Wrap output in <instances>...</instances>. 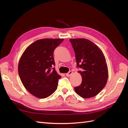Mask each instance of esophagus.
<instances>
[{"label": "esophagus", "instance_id": "34e87169", "mask_svg": "<svg viewBox=\"0 0 128 128\" xmlns=\"http://www.w3.org/2000/svg\"><path fill=\"white\" fill-rule=\"evenodd\" d=\"M72 70H70V71H69L68 73H67L66 75V76L67 77H69V76H70L72 75Z\"/></svg>", "mask_w": 128, "mask_h": 128}]
</instances>
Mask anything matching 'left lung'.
Instances as JSON below:
<instances>
[{"instance_id": "left-lung-1", "label": "left lung", "mask_w": 128, "mask_h": 128, "mask_svg": "<svg viewBox=\"0 0 128 128\" xmlns=\"http://www.w3.org/2000/svg\"><path fill=\"white\" fill-rule=\"evenodd\" d=\"M74 50L78 72L82 76L76 94L84 98L97 95L105 86L108 77V67L102 52L97 45L84 38L69 40Z\"/></svg>"}]
</instances>
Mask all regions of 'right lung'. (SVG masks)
I'll return each instance as SVG.
<instances>
[{
    "label": "right lung",
    "instance_id": "obj_1",
    "mask_svg": "<svg viewBox=\"0 0 128 128\" xmlns=\"http://www.w3.org/2000/svg\"><path fill=\"white\" fill-rule=\"evenodd\" d=\"M64 39L39 40L23 53L18 72L26 90L38 98H47L56 90L61 76L55 69L53 52Z\"/></svg>",
    "mask_w": 128,
    "mask_h": 128
}]
</instances>
